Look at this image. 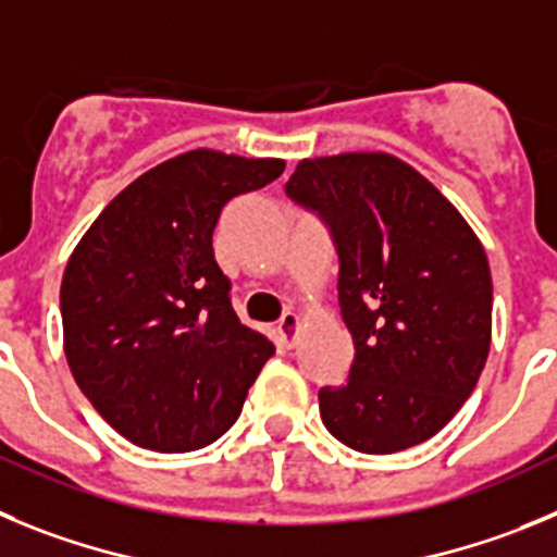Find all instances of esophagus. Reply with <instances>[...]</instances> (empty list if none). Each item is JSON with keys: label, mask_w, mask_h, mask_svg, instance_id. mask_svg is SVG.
<instances>
[{"label": "esophagus", "mask_w": 557, "mask_h": 557, "mask_svg": "<svg viewBox=\"0 0 557 557\" xmlns=\"http://www.w3.org/2000/svg\"><path fill=\"white\" fill-rule=\"evenodd\" d=\"M297 335H299V315L297 313H283V319L277 322V341L283 347H294L297 344Z\"/></svg>", "instance_id": "obj_1"}]
</instances>
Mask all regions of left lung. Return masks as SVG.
Masks as SVG:
<instances>
[{"instance_id": "obj_1", "label": "left lung", "mask_w": 557, "mask_h": 557, "mask_svg": "<svg viewBox=\"0 0 557 557\" xmlns=\"http://www.w3.org/2000/svg\"><path fill=\"white\" fill-rule=\"evenodd\" d=\"M285 194L327 224L355 360L319 391L341 444L388 455L433 438L478 385L491 347V269L455 205L385 152L299 160Z\"/></svg>"}]
</instances>
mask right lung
Returning a JSON list of instances; mask_svg holds the SVG:
<instances>
[{
    "mask_svg": "<svg viewBox=\"0 0 557 557\" xmlns=\"http://www.w3.org/2000/svg\"><path fill=\"white\" fill-rule=\"evenodd\" d=\"M277 158L194 149L149 169L79 238L60 285L63 349L124 438L191 453L227 433L274 344L238 322L213 258L224 205L283 174Z\"/></svg>",
    "mask_w": 557,
    "mask_h": 557,
    "instance_id": "1",
    "label": "right lung"
}]
</instances>
